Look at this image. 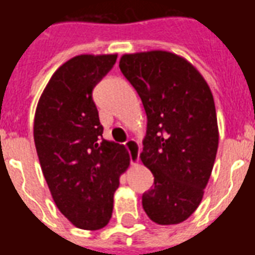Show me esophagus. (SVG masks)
Listing matches in <instances>:
<instances>
[{"label":"esophagus","mask_w":255,"mask_h":255,"mask_svg":"<svg viewBox=\"0 0 255 255\" xmlns=\"http://www.w3.org/2000/svg\"><path fill=\"white\" fill-rule=\"evenodd\" d=\"M126 147H127L129 157H131V162H136L139 160V153H140V146H139L138 140L135 139H128L126 142Z\"/></svg>","instance_id":"esophagus-1"}]
</instances>
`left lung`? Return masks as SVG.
<instances>
[{"label": "left lung", "mask_w": 255, "mask_h": 255, "mask_svg": "<svg viewBox=\"0 0 255 255\" xmlns=\"http://www.w3.org/2000/svg\"><path fill=\"white\" fill-rule=\"evenodd\" d=\"M119 67L147 116L140 160L154 186L142 195L144 212L157 224H179L199 206L217 154L212 91L202 75L173 53L124 54Z\"/></svg>", "instance_id": "obj_1"}]
</instances>
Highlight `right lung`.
Masks as SVG:
<instances>
[{
	"mask_svg": "<svg viewBox=\"0 0 255 255\" xmlns=\"http://www.w3.org/2000/svg\"><path fill=\"white\" fill-rule=\"evenodd\" d=\"M117 54H82L58 68L43 90L34 140L53 201L75 227L95 231L112 217L119 179L129 165L123 144L102 138L93 90Z\"/></svg>",
	"mask_w": 255,
	"mask_h": 255,
	"instance_id": "obj_1",
	"label": "right lung"
}]
</instances>
